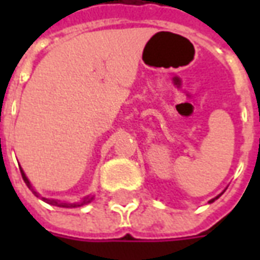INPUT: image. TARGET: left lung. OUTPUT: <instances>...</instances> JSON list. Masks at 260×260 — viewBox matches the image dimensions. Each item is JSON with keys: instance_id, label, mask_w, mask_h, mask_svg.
<instances>
[{"instance_id": "8db88e82", "label": "left lung", "mask_w": 260, "mask_h": 260, "mask_svg": "<svg viewBox=\"0 0 260 260\" xmlns=\"http://www.w3.org/2000/svg\"><path fill=\"white\" fill-rule=\"evenodd\" d=\"M220 195H221V193H220ZM220 195L216 196V198H213L212 201H209V203H212V202H214V201H216V199H218V198H220Z\"/></svg>"}]
</instances>
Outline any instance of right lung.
<instances>
[{"label":"right lung","instance_id":"1","mask_svg":"<svg viewBox=\"0 0 260 260\" xmlns=\"http://www.w3.org/2000/svg\"><path fill=\"white\" fill-rule=\"evenodd\" d=\"M20 174H22V178H23V181H25V184L27 185V188L30 189L33 193H35V196H37V198H40V195L37 193L35 189H33V186H31L30 181L27 180V177H26V174L23 173V170L20 169ZM43 201L47 202L48 205H53V206H58V207H79V206H83V205H86V203H89V202L93 199L91 196H86V198H83L80 202H76V203H67V202H58L55 201V199H47V198H42Z\"/></svg>","mask_w":260,"mask_h":260}]
</instances>
